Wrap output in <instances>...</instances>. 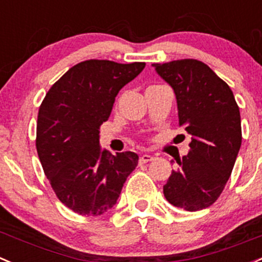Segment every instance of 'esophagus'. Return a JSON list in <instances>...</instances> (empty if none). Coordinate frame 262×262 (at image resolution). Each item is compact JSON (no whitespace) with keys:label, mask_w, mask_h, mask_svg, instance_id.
I'll return each mask as SVG.
<instances>
[{"label":"esophagus","mask_w":262,"mask_h":262,"mask_svg":"<svg viewBox=\"0 0 262 262\" xmlns=\"http://www.w3.org/2000/svg\"><path fill=\"white\" fill-rule=\"evenodd\" d=\"M154 159V157L152 155H149V154H144L140 157V164H145V163H149L151 162V160Z\"/></svg>","instance_id":"obj_1"}]
</instances>
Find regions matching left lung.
I'll return each instance as SVG.
<instances>
[{"label": "left lung", "mask_w": 262, "mask_h": 262, "mask_svg": "<svg viewBox=\"0 0 262 262\" xmlns=\"http://www.w3.org/2000/svg\"><path fill=\"white\" fill-rule=\"evenodd\" d=\"M151 66L174 92L180 127L191 135L190 151L176 159L163 192L173 206L203 210L215 203L234 167L242 142L239 108L230 88L201 61Z\"/></svg>", "instance_id": "obj_1"}]
</instances>
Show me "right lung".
I'll use <instances>...</instances> for the list:
<instances>
[{"label":"right lung","instance_id":"1","mask_svg":"<svg viewBox=\"0 0 262 262\" xmlns=\"http://www.w3.org/2000/svg\"><path fill=\"white\" fill-rule=\"evenodd\" d=\"M144 67V62H80L53 84L40 105L38 157L57 198L80 215L112 209L136 168V152L112 155L102 149L99 126L110 118L118 92Z\"/></svg>","mask_w":262,"mask_h":262}]
</instances>
